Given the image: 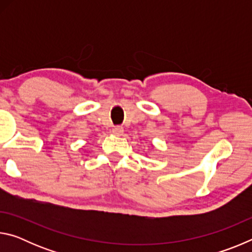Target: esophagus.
Returning a JSON list of instances; mask_svg holds the SVG:
<instances>
[{
    "label": "esophagus",
    "mask_w": 252,
    "mask_h": 252,
    "mask_svg": "<svg viewBox=\"0 0 252 252\" xmlns=\"http://www.w3.org/2000/svg\"><path fill=\"white\" fill-rule=\"evenodd\" d=\"M112 132L117 135H121L123 133V127L121 126H117L112 129Z\"/></svg>",
    "instance_id": "1"
}]
</instances>
